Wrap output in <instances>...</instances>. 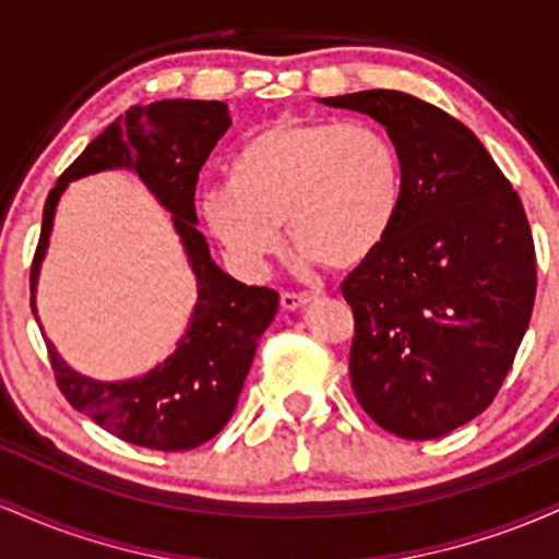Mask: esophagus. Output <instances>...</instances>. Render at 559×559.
Listing matches in <instances>:
<instances>
[{
  "label": "esophagus",
  "mask_w": 559,
  "mask_h": 559,
  "mask_svg": "<svg viewBox=\"0 0 559 559\" xmlns=\"http://www.w3.org/2000/svg\"><path fill=\"white\" fill-rule=\"evenodd\" d=\"M318 297L320 292H284L281 294V307H284V310H299V307H305L307 301Z\"/></svg>",
  "instance_id": "34e87169"
}]
</instances>
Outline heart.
<instances>
[{"label":"heart","mask_w":559,"mask_h":559,"mask_svg":"<svg viewBox=\"0 0 559 559\" xmlns=\"http://www.w3.org/2000/svg\"><path fill=\"white\" fill-rule=\"evenodd\" d=\"M402 191L400 155L378 128L284 118L236 152L228 186L202 197V217L247 271L284 252L281 223L307 262L349 271L389 236Z\"/></svg>","instance_id":"obj_1"}]
</instances>
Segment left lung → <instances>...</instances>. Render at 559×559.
<instances>
[{
	"label": "left lung",
	"instance_id": "obj_1",
	"mask_svg": "<svg viewBox=\"0 0 559 559\" xmlns=\"http://www.w3.org/2000/svg\"><path fill=\"white\" fill-rule=\"evenodd\" d=\"M320 102L386 128L404 178L389 236L342 284L352 389L389 433L439 439L489 407L528 329V217L476 133L439 107L389 88Z\"/></svg>",
	"mask_w": 559,
	"mask_h": 559
}]
</instances>
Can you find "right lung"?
Wrapping results in <instances>:
<instances>
[{"label":"right lung","instance_id":"obj_1","mask_svg":"<svg viewBox=\"0 0 559 559\" xmlns=\"http://www.w3.org/2000/svg\"><path fill=\"white\" fill-rule=\"evenodd\" d=\"M228 126L226 102L163 99L131 107L123 120L107 126L81 152L44 204L41 239L31 267L34 316L38 273L47 258L57 204L70 181L92 173H136L173 215V228L197 278V305L186 333L178 338L176 352L150 373L126 381H96L70 368L47 338L57 386L66 400L128 444L183 452L221 433L239 402L258 338L278 312V294L265 286H247L221 271L210 258L207 239L197 228L199 170Z\"/></svg>","mask_w":559,"mask_h":559}]
</instances>
